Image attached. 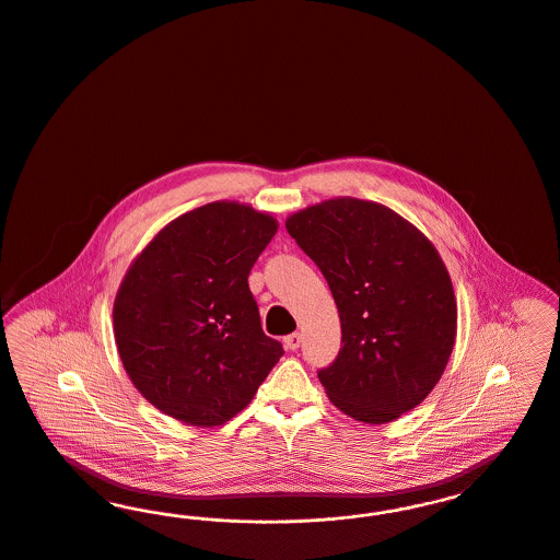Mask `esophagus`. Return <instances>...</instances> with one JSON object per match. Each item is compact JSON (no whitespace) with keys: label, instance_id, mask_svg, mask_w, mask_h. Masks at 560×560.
Returning a JSON list of instances; mask_svg holds the SVG:
<instances>
[{"label":"esophagus","instance_id":"esophagus-1","mask_svg":"<svg viewBox=\"0 0 560 560\" xmlns=\"http://www.w3.org/2000/svg\"><path fill=\"white\" fill-rule=\"evenodd\" d=\"M300 343H302V334H298V331L285 337V348H290V350H298Z\"/></svg>","mask_w":560,"mask_h":560}]
</instances>
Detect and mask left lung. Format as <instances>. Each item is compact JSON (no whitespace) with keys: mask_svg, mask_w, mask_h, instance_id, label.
Instances as JSON below:
<instances>
[{"mask_svg":"<svg viewBox=\"0 0 560 560\" xmlns=\"http://www.w3.org/2000/svg\"><path fill=\"white\" fill-rule=\"evenodd\" d=\"M285 226L323 272L341 323L336 362L318 371L329 400L383 425L425 400L456 339V295L440 252L392 208L331 198Z\"/></svg>","mask_w":560,"mask_h":560,"instance_id":"1","label":"left lung"}]
</instances>
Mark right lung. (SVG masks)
Returning a JSON list of instances; mask_svg holds the SVG:
<instances>
[{"instance_id": "obj_1", "label": "right lung", "mask_w": 560, "mask_h": 560, "mask_svg": "<svg viewBox=\"0 0 560 560\" xmlns=\"http://www.w3.org/2000/svg\"><path fill=\"white\" fill-rule=\"evenodd\" d=\"M279 223L210 201L162 226L114 298V339L137 392L191 427L231 421L283 357L265 336L247 275Z\"/></svg>"}]
</instances>
